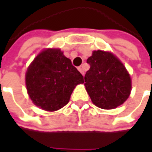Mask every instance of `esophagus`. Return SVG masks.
<instances>
[{"mask_svg": "<svg viewBox=\"0 0 152 152\" xmlns=\"http://www.w3.org/2000/svg\"><path fill=\"white\" fill-rule=\"evenodd\" d=\"M78 70H79V72L81 73V74H82V75H84V74H85V72H84V70H83V68H82V67H78Z\"/></svg>", "mask_w": 152, "mask_h": 152, "instance_id": "obj_1", "label": "esophagus"}]
</instances>
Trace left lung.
<instances>
[{"label":"left lung","instance_id":"left-lung-1","mask_svg":"<svg viewBox=\"0 0 152 152\" xmlns=\"http://www.w3.org/2000/svg\"><path fill=\"white\" fill-rule=\"evenodd\" d=\"M90 69L85 76V86L93 104L102 109H113L129 98L131 79L117 56L107 51L94 50L87 59Z\"/></svg>","mask_w":152,"mask_h":152}]
</instances>
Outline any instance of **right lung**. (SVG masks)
<instances>
[{
  "label": "right lung",
  "instance_id": "right-lung-1",
  "mask_svg": "<svg viewBox=\"0 0 152 152\" xmlns=\"http://www.w3.org/2000/svg\"><path fill=\"white\" fill-rule=\"evenodd\" d=\"M25 82L33 103L54 112L67 105L76 85L84 83V77L60 49L49 48L28 66Z\"/></svg>",
  "mask_w": 152,
  "mask_h": 152
}]
</instances>
